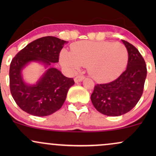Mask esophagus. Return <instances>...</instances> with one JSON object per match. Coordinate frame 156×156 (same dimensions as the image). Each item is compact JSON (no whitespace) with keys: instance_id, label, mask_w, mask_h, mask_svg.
Segmentation results:
<instances>
[{"instance_id":"esophagus-1","label":"esophagus","mask_w":156,"mask_h":156,"mask_svg":"<svg viewBox=\"0 0 156 156\" xmlns=\"http://www.w3.org/2000/svg\"><path fill=\"white\" fill-rule=\"evenodd\" d=\"M83 78H84L83 76H78L75 78L74 80H75V82H76V83H78V82L82 81V80H83Z\"/></svg>"}]
</instances>
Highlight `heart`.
I'll return each mask as SVG.
<instances>
[{
  "label": "heart",
  "instance_id": "obj_1",
  "mask_svg": "<svg viewBox=\"0 0 156 156\" xmlns=\"http://www.w3.org/2000/svg\"><path fill=\"white\" fill-rule=\"evenodd\" d=\"M61 62L72 71L88 67L94 80L107 82L121 74L128 63V50L123 44L110 41H80L73 44L71 53L62 52Z\"/></svg>",
  "mask_w": 156,
  "mask_h": 156
}]
</instances>
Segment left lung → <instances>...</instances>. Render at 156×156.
<instances>
[{
  "instance_id": "obj_1",
  "label": "left lung",
  "mask_w": 156,
  "mask_h": 156,
  "mask_svg": "<svg viewBox=\"0 0 156 156\" xmlns=\"http://www.w3.org/2000/svg\"><path fill=\"white\" fill-rule=\"evenodd\" d=\"M128 53L126 69L116 80L96 84L91 95L93 105L101 114L117 117L130 112L142 95L147 67L136 48L122 40Z\"/></svg>"
}]
</instances>
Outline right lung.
I'll list each match as a JSON object with an SVG mask.
<instances>
[{
    "mask_svg": "<svg viewBox=\"0 0 156 156\" xmlns=\"http://www.w3.org/2000/svg\"><path fill=\"white\" fill-rule=\"evenodd\" d=\"M67 42L55 37H44L33 41L17 53L9 68L11 94L17 105L28 114L44 117L61 108L69 89L75 83L73 78L65 77L56 68L50 67L36 85L23 81L21 71L31 62L51 66L57 63L59 53Z\"/></svg>",
    "mask_w": 156,
    "mask_h": 156,
    "instance_id": "1",
    "label": "right lung"
}]
</instances>
